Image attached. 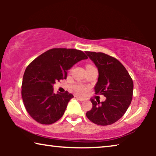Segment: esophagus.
Returning <instances> with one entry per match:
<instances>
[{"instance_id": "esophagus-1", "label": "esophagus", "mask_w": 156, "mask_h": 156, "mask_svg": "<svg viewBox=\"0 0 156 156\" xmlns=\"http://www.w3.org/2000/svg\"><path fill=\"white\" fill-rule=\"evenodd\" d=\"M76 99H78L80 100V101H84V98H82V97H78V96H76Z\"/></svg>"}]
</instances>
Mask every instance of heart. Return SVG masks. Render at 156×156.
<instances>
[{
	"mask_svg": "<svg viewBox=\"0 0 156 156\" xmlns=\"http://www.w3.org/2000/svg\"><path fill=\"white\" fill-rule=\"evenodd\" d=\"M91 65H88V66H87V67H91ZM76 91H77V92L80 93V94H83V93H84L85 91H86V89H85L84 87L77 86V87H76Z\"/></svg>",
	"mask_w": 156,
	"mask_h": 156,
	"instance_id": "b5f03b06",
	"label": "heart"
}]
</instances>
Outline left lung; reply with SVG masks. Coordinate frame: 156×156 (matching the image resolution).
<instances>
[{"label":"left lung","instance_id":"obj_1","mask_svg":"<svg viewBox=\"0 0 156 156\" xmlns=\"http://www.w3.org/2000/svg\"><path fill=\"white\" fill-rule=\"evenodd\" d=\"M86 54L99 71L95 94L106 98L101 103L91 99L92 108L86 116L95 124L111 125L123 116L131 103L133 80L124 66L115 57L103 52L87 51Z\"/></svg>","mask_w":156,"mask_h":156}]
</instances>
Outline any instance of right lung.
Segmentation results:
<instances>
[{"label": "right lung", "mask_w": 156, "mask_h": 156, "mask_svg": "<svg viewBox=\"0 0 156 156\" xmlns=\"http://www.w3.org/2000/svg\"><path fill=\"white\" fill-rule=\"evenodd\" d=\"M88 57L76 49L53 48L42 53L29 64L22 82L21 94L27 112L41 124L58 121L74 96L66 91L53 92L55 82L67 78V70L74 64Z\"/></svg>", "instance_id": "right-lung-1"}]
</instances>
